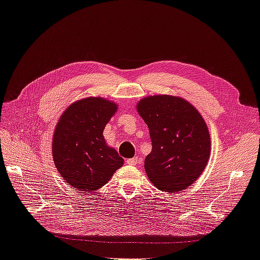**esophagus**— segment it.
<instances>
[{
  "mask_svg": "<svg viewBox=\"0 0 260 260\" xmlns=\"http://www.w3.org/2000/svg\"><path fill=\"white\" fill-rule=\"evenodd\" d=\"M125 162H127V164H129V165H132V166H136L138 163H139V158L138 157H133V158H128L127 160H125Z\"/></svg>",
  "mask_w": 260,
  "mask_h": 260,
  "instance_id": "34e87169",
  "label": "esophagus"
}]
</instances>
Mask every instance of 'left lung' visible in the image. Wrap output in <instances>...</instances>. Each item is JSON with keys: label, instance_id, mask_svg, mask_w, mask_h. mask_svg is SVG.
Returning a JSON list of instances; mask_svg holds the SVG:
<instances>
[{"label": "left lung", "instance_id": "8db88e82", "mask_svg": "<svg viewBox=\"0 0 260 260\" xmlns=\"http://www.w3.org/2000/svg\"><path fill=\"white\" fill-rule=\"evenodd\" d=\"M137 108L152 142L144 160L147 177L159 190H184L197 180L210 156L205 120L192 105L170 95L145 97Z\"/></svg>", "mask_w": 260, "mask_h": 260}]
</instances>
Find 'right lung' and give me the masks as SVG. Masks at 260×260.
<instances>
[{
    "instance_id": "obj_1",
    "label": "right lung",
    "mask_w": 260,
    "mask_h": 260,
    "mask_svg": "<svg viewBox=\"0 0 260 260\" xmlns=\"http://www.w3.org/2000/svg\"><path fill=\"white\" fill-rule=\"evenodd\" d=\"M117 105L100 97L72 104L54 130L52 155L55 167L69 185L93 191L106 185L123 158L103 137Z\"/></svg>"
}]
</instances>
